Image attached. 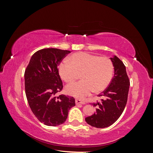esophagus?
I'll use <instances>...</instances> for the list:
<instances>
[{"label": "esophagus", "mask_w": 153, "mask_h": 153, "mask_svg": "<svg viewBox=\"0 0 153 153\" xmlns=\"http://www.w3.org/2000/svg\"><path fill=\"white\" fill-rule=\"evenodd\" d=\"M75 103H76V105H79V104L84 105V104H85L84 101H82L80 100H78V99H75Z\"/></svg>", "instance_id": "esophagus-1"}]
</instances>
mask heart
I'll return each mask as SVG.
<instances>
[{
  "instance_id": "b5f03b06",
  "label": "heart",
  "mask_w": 153,
  "mask_h": 153,
  "mask_svg": "<svg viewBox=\"0 0 153 153\" xmlns=\"http://www.w3.org/2000/svg\"><path fill=\"white\" fill-rule=\"evenodd\" d=\"M113 71V64L109 58L87 52L73 53L69 62L64 61L59 67L60 75L68 83L77 80L81 73L83 80L66 87L68 94L80 99L84 98L93 91H103L112 80Z\"/></svg>"
}]
</instances>
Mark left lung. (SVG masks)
Listing matches in <instances>:
<instances>
[{"mask_svg": "<svg viewBox=\"0 0 153 153\" xmlns=\"http://www.w3.org/2000/svg\"><path fill=\"white\" fill-rule=\"evenodd\" d=\"M114 67V76L106 89L98 96H102L100 102L92 103L97 108L96 112L85 118L91 126L104 128L114 124L121 116L126 106L130 82L126 67L117 56L110 58Z\"/></svg>", "mask_w": 153, "mask_h": 153, "instance_id": "left-lung-1", "label": "left lung"}]
</instances>
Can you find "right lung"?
<instances>
[{
  "instance_id": "1",
  "label": "right lung",
  "mask_w": 153,
  "mask_h": 153,
  "mask_svg": "<svg viewBox=\"0 0 153 153\" xmlns=\"http://www.w3.org/2000/svg\"><path fill=\"white\" fill-rule=\"evenodd\" d=\"M71 52L57 48L37 51L25 71V90L30 108L41 123L55 126L63 124L75 106L73 97L56 96L63 84L58 66Z\"/></svg>"
}]
</instances>
